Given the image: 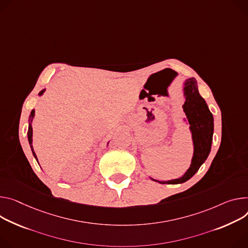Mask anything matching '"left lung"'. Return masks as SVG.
Listing matches in <instances>:
<instances>
[{
	"label": "left lung",
	"instance_id": "left-lung-1",
	"mask_svg": "<svg viewBox=\"0 0 248 248\" xmlns=\"http://www.w3.org/2000/svg\"><path fill=\"white\" fill-rule=\"evenodd\" d=\"M184 87L185 104L183 108L190 124L192 139L194 143V155L192 163L187 172L181 177L169 181H157L160 184H181L192 178L199 170L201 165L206 161L211 151L213 133H214V118L210 111L206 101L201 97L198 91L197 81L190 78ZM153 180V179H152Z\"/></svg>",
	"mask_w": 248,
	"mask_h": 248
}]
</instances>
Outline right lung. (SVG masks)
I'll list each match as a JSON object with an SVG mask.
<instances>
[{
	"mask_svg": "<svg viewBox=\"0 0 248 248\" xmlns=\"http://www.w3.org/2000/svg\"><path fill=\"white\" fill-rule=\"evenodd\" d=\"M44 91H46V90H42V91L39 93V95H42ZM33 117H34V109L31 110V116H30V121H29V122H30V124H29V130H28V139H29V142H30V145H31L32 154H33V156L35 157V159H36V161H37L36 155H35V153H34V151H33V147H32V127H31V122H32V118H33ZM37 163H38V161H37Z\"/></svg>",
	"mask_w": 248,
	"mask_h": 248,
	"instance_id": "right-lung-1",
	"label": "right lung"
}]
</instances>
